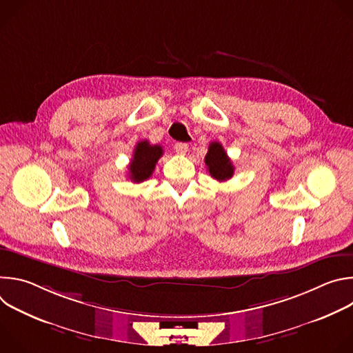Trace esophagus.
Returning <instances> with one entry per match:
<instances>
[{
  "label": "esophagus",
  "mask_w": 353,
  "mask_h": 353,
  "mask_svg": "<svg viewBox=\"0 0 353 353\" xmlns=\"http://www.w3.org/2000/svg\"><path fill=\"white\" fill-rule=\"evenodd\" d=\"M174 150L179 155H185L187 150H188V145L185 142H177L174 145Z\"/></svg>",
  "instance_id": "34e87169"
}]
</instances>
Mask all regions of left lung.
<instances>
[{
  "label": "left lung",
  "instance_id": "1",
  "mask_svg": "<svg viewBox=\"0 0 353 353\" xmlns=\"http://www.w3.org/2000/svg\"><path fill=\"white\" fill-rule=\"evenodd\" d=\"M205 165L210 170V174L218 181L232 179L234 172V166L228 154L225 152L222 143L216 141L210 143L208 154L205 155Z\"/></svg>",
  "mask_w": 353,
  "mask_h": 353
}]
</instances>
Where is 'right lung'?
<instances>
[{"mask_svg":"<svg viewBox=\"0 0 353 353\" xmlns=\"http://www.w3.org/2000/svg\"><path fill=\"white\" fill-rule=\"evenodd\" d=\"M163 155L161 145H150L146 139L137 143L128 165V177L134 183H142L152 176L159 158Z\"/></svg>","mask_w":353,"mask_h":353,"instance_id":"obj_1","label":"right lung"}]
</instances>
